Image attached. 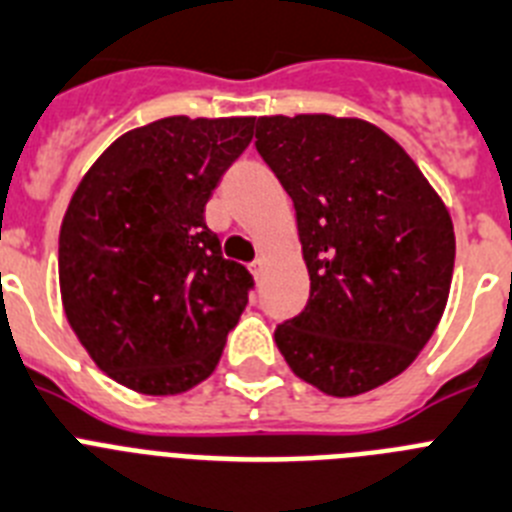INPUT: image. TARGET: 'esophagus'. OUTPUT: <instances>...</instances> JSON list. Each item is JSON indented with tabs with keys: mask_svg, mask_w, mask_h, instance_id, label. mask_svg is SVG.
Returning <instances> with one entry per match:
<instances>
[{
	"mask_svg": "<svg viewBox=\"0 0 512 512\" xmlns=\"http://www.w3.org/2000/svg\"><path fill=\"white\" fill-rule=\"evenodd\" d=\"M250 273L255 275V278H262V273H265V260H262V257H257V260L252 262Z\"/></svg>",
	"mask_w": 512,
	"mask_h": 512,
	"instance_id": "1",
	"label": "esophagus"
}]
</instances>
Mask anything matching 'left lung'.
<instances>
[{"instance_id": "1", "label": "left lung", "mask_w": 512, "mask_h": 512, "mask_svg": "<svg viewBox=\"0 0 512 512\" xmlns=\"http://www.w3.org/2000/svg\"><path fill=\"white\" fill-rule=\"evenodd\" d=\"M255 136L291 195L311 281L275 345L324 394H366L410 366L441 322L451 213L410 154L363 118L262 115Z\"/></svg>"}]
</instances>
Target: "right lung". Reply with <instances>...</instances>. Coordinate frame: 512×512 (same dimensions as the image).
I'll list each match as a JSON object with an SVG mask.
<instances>
[{
  "label": "right lung",
  "mask_w": 512,
  "mask_h": 512,
  "mask_svg": "<svg viewBox=\"0 0 512 512\" xmlns=\"http://www.w3.org/2000/svg\"><path fill=\"white\" fill-rule=\"evenodd\" d=\"M252 128V115L133 128L71 195L59 234L66 322L100 371L139 394L206 381L247 306L252 275L221 257L203 211Z\"/></svg>",
  "instance_id": "obj_1"
}]
</instances>
